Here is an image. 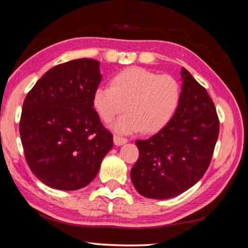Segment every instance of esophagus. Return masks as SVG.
Listing matches in <instances>:
<instances>
[{
  "instance_id": "obj_1",
  "label": "esophagus",
  "mask_w": 248,
  "mask_h": 248,
  "mask_svg": "<svg viewBox=\"0 0 248 248\" xmlns=\"http://www.w3.org/2000/svg\"><path fill=\"white\" fill-rule=\"evenodd\" d=\"M127 139L125 138H124V137H120V136H118V135H115L113 136V142H115V144L116 145H123V144H124L125 142H127Z\"/></svg>"
}]
</instances>
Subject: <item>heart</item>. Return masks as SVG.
Wrapping results in <instances>:
<instances>
[{"instance_id":"heart-1","label":"heart","mask_w":248,"mask_h":248,"mask_svg":"<svg viewBox=\"0 0 248 248\" xmlns=\"http://www.w3.org/2000/svg\"><path fill=\"white\" fill-rule=\"evenodd\" d=\"M110 86L93 90V107L106 124L125 108L128 112L112 124L119 133L158 132L170 123L179 108L181 87L171 75L130 67L115 75Z\"/></svg>"}]
</instances>
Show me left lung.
Here are the masks:
<instances>
[{"label": "left lung", "instance_id": "1", "mask_svg": "<svg viewBox=\"0 0 248 248\" xmlns=\"http://www.w3.org/2000/svg\"><path fill=\"white\" fill-rule=\"evenodd\" d=\"M179 108L166 127L137 140L139 159L130 176L145 198L166 200L193 186L205 173L218 138L219 121L209 93L182 67Z\"/></svg>", "mask_w": 248, "mask_h": 248}]
</instances>
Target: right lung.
<instances>
[{
  "label": "right lung",
  "instance_id": "1",
  "mask_svg": "<svg viewBox=\"0 0 248 248\" xmlns=\"http://www.w3.org/2000/svg\"><path fill=\"white\" fill-rule=\"evenodd\" d=\"M100 81L99 62L80 58L50 68L27 93L19 135L27 164L47 186H86L112 149L111 132L93 107Z\"/></svg>",
  "mask_w": 248,
  "mask_h": 248
}]
</instances>
